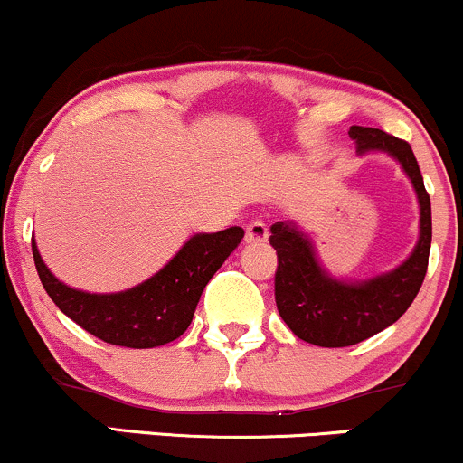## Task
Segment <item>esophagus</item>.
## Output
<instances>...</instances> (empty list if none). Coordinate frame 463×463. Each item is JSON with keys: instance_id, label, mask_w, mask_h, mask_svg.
Returning <instances> with one entry per match:
<instances>
[{"instance_id": "esophagus-1", "label": "esophagus", "mask_w": 463, "mask_h": 463, "mask_svg": "<svg viewBox=\"0 0 463 463\" xmlns=\"http://www.w3.org/2000/svg\"><path fill=\"white\" fill-rule=\"evenodd\" d=\"M269 238V230H267V222L262 218H253L249 221V225L245 227V242L247 245H262L267 242Z\"/></svg>"}]
</instances>
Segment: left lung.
I'll use <instances>...</instances> for the list:
<instances>
[{
  "instance_id": "1",
  "label": "left lung",
  "mask_w": 463,
  "mask_h": 463,
  "mask_svg": "<svg viewBox=\"0 0 463 463\" xmlns=\"http://www.w3.org/2000/svg\"><path fill=\"white\" fill-rule=\"evenodd\" d=\"M361 153L387 150L402 164L420 201L418 247L396 271L347 284L321 271L308 238L288 222L271 227V245L278 253L275 269V304L284 324L301 341L321 347H347L361 344L385 330L407 313L424 282L430 251V199L411 146L381 128L352 127Z\"/></svg>"
}]
</instances>
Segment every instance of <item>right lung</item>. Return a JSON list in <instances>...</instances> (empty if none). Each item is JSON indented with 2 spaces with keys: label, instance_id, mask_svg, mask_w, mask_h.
<instances>
[{
  "label": "right lung",
  "instance_id": "1",
  "mask_svg": "<svg viewBox=\"0 0 463 463\" xmlns=\"http://www.w3.org/2000/svg\"><path fill=\"white\" fill-rule=\"evenodd\" d=\"M245 232L230 227L218 233H196L157 275L124 293L96 295L65 287L50 273L33 242L41 284L63 313L105 344L157 347L188 330L196 304Z\"/></svg>",
  "mask_w": 463,
  "mask_h": 463
}]
</instances>
